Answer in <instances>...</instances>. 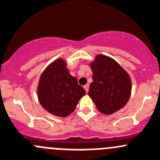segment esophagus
<instances>
[{
	"mask_svg": "<svg viewBox=\"0 0 160 160\" xmlns=\"http://www.w3.org/2000/svg\"><path fill=\"white\" fill-rule=\"evenodd\" d=\"M84 88H85L86 93H88V90H89V85H85V86H84Z\"/></svg>",
	"mask_w": 160,
	"mask_h": 160,
	"instance_id": "esophagus-1",
	"label": "esophagus"
}]
</instances>
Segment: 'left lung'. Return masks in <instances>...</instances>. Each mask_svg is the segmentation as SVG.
<instances>
[{
	"label": "left lung",
	"mask_w": 160,
	"mask_h": 160,
	"mask_svg": "<svg viewBox=\"0 0 160 160\" xmlns=\"http://www.w3.org/2000/svg\"><path fill=\"white\" fill-rule=\"evenodd\" d=\"M93 82L88 95L98 110L106 115L123 108L131 94V79L128 73L109 56L98 55L90 64Z\"/></svg>",
	"instance_id": "8db88e82"
}]
</instances>
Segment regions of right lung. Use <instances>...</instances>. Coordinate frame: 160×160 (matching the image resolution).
Instances as JSON below:
<instances>
[{
	"instance_id": "right-lung-1",
	"label": "right lung",
	"mask_w": 160,
	"mask_h": 160,
	"mask_svg": "<svg viewBox=\"0 0 160 160\" xmlns=\"http://www.w3.org/2000/svg\"><path fill=\"white\" fill-rule=\"evenodd\" d=\"M86 94L72 76L62 58L52 62L41 74L37 96L42 107L55 116L65 118L73 112L78 101Z\"/></svg>"
}]
</instances>
